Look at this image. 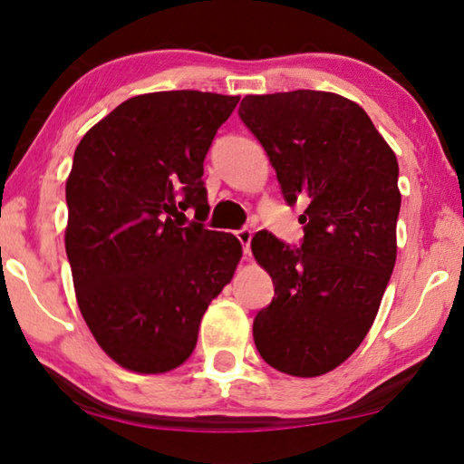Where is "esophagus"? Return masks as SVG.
I'll return each mask as SVG.
<instances>
[{"label":"esophagus","instance_id":"1","mask_svg":"<svg viewBox=\"0 0 464 464\" xmlns=\"http://www.w3.org/2000/svg\"><path fill=\"white\" fill-rule=\"evenodd\" d=\"M235 237H237V239H239V243H241V247H243V256H249L251 237H254V233H251V229H246V227H243V229L235 231Z\"/></svg>","mask_w":464,"mask_h":464}]
</instances>
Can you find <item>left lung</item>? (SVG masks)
Masks as SVG:
<instances>
[{
  "mask_svg": "<svg viewBox=\"0 0 464 464\" xmlns=\"http://www.w3.org/2000/svg\"><path fill=\"white\" fill-rule=\"evenodd\" d=\"M239 119L260 140L301 247L260 231L251 251L274 282L254 319V340L272 368L319 376L340 366L371 329L395 268L401 208L397 157L356 102L296 90L246 96Z\"/></svg>",
  "mask_w": 464,
  "mask_h": 464,
  "instance_id": "8db88e82",
  "label": "left lung"
}]
</instances>
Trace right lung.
Masks as SVG:
<instances>
[{
    "mask_svg": "<svg viewBox=\"0 0 464 464\" xmlns=\"http://www.w3.org/2000/svg\"><path fill=\"white\" fill-rule=\"evenodd\" d=\"M237 102L194 90L143 93L75 149L65 249L77 304L100 348L129 371L186 362L204 311L233 278L241 243L200 221L204 157ZM188 208L197 221L186 226Z\"/></svg>",
    "mask_w": 464,
    "mask_h": 464,
    "instance_id": "right-lung-1",
    "label": "right lung"
}]
</instances>
